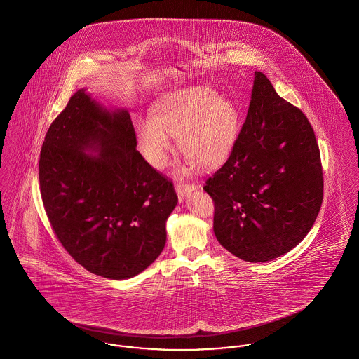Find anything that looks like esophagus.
<instances>
[{
  "label": "esophagus",
  "instance_id": "obj_1",
  "mask_svg": "<svg viewBox=\"0 0 359 359\" xmlns=\"http://www.w3.org/2000/svg\"><path fill=\"white\" fill-rule=\"evenodd\" d=\"M195 187H196V186H195L194 183H187V182H179V183H176L175 189H176V192H177L179 201L183 202L184 198L187 196L191 191H194V188Z\"/></svg>",
  "mask_w": 359,
  "mask_h": 359
}]
</instances>
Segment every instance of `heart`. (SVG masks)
Returning <instances> with one entry per match:
<instances>
[{
  "instance_id": "heart-1",
  "label": "heart",
  "mask_w": 359,
  "mask_h": 359,
  "mask_svg": "<svg viewBox=\"0 0 359 359\" xmlns=\"http://www.w3.org/2000/svg\"><path fill=\"white\" fill-rule=\"evenodd\" d=\"M238 132L234 104L214 91L191 88L160 100L152 107L151 120L138 121L137 141L151 165L161 168L172 144L188 161L201 170L219 165L229 156Z\"/></svg>"
}]
</instances>
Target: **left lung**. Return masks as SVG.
<instances>
[{
	"mask_svg": "<svg viewBox=\"0 0 359 359\" xmlns=\"http://www.w3.org/2000/svg\"><path fill=\"white\" fill-rule=\"evenodd\" d=\"M203 189L214 201L215 237L249 262L288 253L319 214L323 170L313 129L259 71L231 154Z\"/></svg>",
	"mask_w": 359,
	"mask_h": 359,
	"instance_id": "8db88e82",
	"label": "left lung"
}]
</instances>
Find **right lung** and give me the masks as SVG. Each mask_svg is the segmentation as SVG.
<instances>
[{
	"instance_id": "1",
	"label": "right lung",
	"mask_w": 359,
	"mask_h": 359,
	"mask_svg": "<svg viewBox=\"0 0 359 359\" xmlns=\"http://www.w3.org/2000/svg\"><path fill=\"white\" fill-rule=\"evenodd\" d=\"M136 147L129 113L106 110L81 88L40 152V192L56 237L88 272L111 280L141 273L160 256L177 205L171 180Z\"/></svg>"
}]
</instances>
